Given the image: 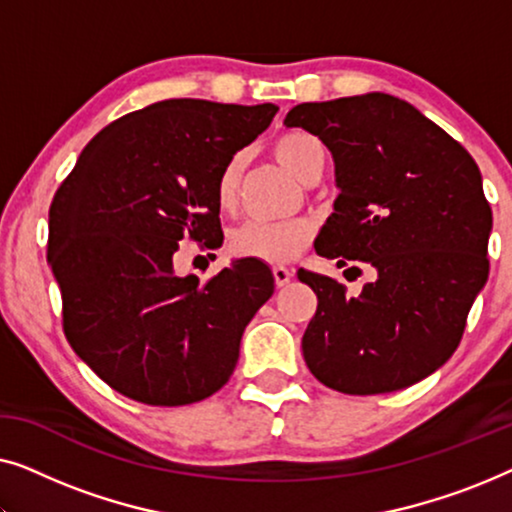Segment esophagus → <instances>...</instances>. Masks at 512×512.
<instances>
[{"label": "esophagus", "instance_id": "esophagus-1", "mask_svg": "<svg viewBox=\"0 0 512 512\" xmlns=\"http://www.w3.org/2000/svg\"><path fill=\"white\" fill-rule=\"evenodd\" d=\"M272 277H275V284L279 286V289H282V286H286V284L291 282L293 270L284 268V265H275V268H272Z\"/></svg>", "mask_w": 512, "mask_h": 512}]
</instances>
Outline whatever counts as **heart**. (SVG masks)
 <instances>
[{"label":"heart","mask_w":512,"mask_h":512,"mask_svg":"<svg viewBox=\"0 0 512 512\" xmlns=\"http://www.w3.org/2000/svg\"><path fill=\"white\" fill-rule=\"evenodd\" d=\"M272 153H275L279 165L303 181V184H312L324 172V146H321L317 137L307 135V132H286L272 146ZM244 163L247 160H244L242 153H235L223 165L219 179H216V202H219L223 212H230L237 205ZM312 235L314 226L307 219H249L230 230L228 251L237 258H256V261L263 263H289L310 244Z\"/></svg>","instance_id":"obj_1"}]
</instances>
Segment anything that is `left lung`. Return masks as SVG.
Segmentation results:
<instances>
[{
    "mask_svg": "<svg viewBox=\"0 0 512 512\" xmlns=\"http://www.w3.org/2000/svg\"><path fill=\"white\" fill-rule=\"evenodd\" d=\"M286 128L317 135L333 153V214L314 242L338 268L373 270L356 298L317 272L303 356L321 384L370 396L405 389L459 347L489 275L492 207L478 165L457 139L387 93L305 102ZM345 270V272H347Z\"/></svg>",
    "mask_w": 512,
    "mask_h": 512,
    "instance_id": "8db88e82",
    "label": "left lung"
}]
</instances>
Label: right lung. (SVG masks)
Returning <instances> with one entry per match:
<instances>
[{
  "instance_id": "obj_1",
  "label": "right lung",
  "mask_w": 512,
  "mask_h": 512,
  "mask_svg": "<svg viewBox=\"0 0 512 512\" xmlns=\"http://www.w3.org/2000/svg\"><path fill=\"white\" fill-rule=\"evenodd\" d=\"M277 114L275 104L163 100L107 125L48 212V263L69 345L118 394L188 405L233 375L244 328L275 291L240 258L200 282L174 272L184 237L221 247L216 179Z\"/></svg>"
}]
</instances>
